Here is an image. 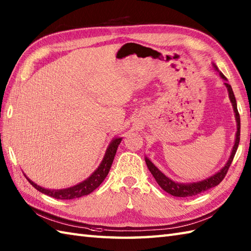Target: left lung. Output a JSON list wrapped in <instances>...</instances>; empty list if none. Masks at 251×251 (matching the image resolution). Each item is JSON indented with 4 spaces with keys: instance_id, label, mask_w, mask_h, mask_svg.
<instances>
[{
    "instance_id": "8db88e82",
    "label": "left lung",
    "mask_w": 251,
    "mask_h": 251,
    "mask_svg": "<svg viewBox=\"0 0 251 251\" xmlns=\"http://www.w3.org/2000/svg\"><path fill=\"white\" fill-rule=\"evenodd\" d=\"M214 68L216 69V71L219 73V75L224 80H226V78L224 75L223 73H220L218 71L217 66L213 64ZM226 90L229 92V98H230V101L232 103V107L233 110H234V113H235V120H236V126H237V131H236V136H235V141H234V145H233V149H232V152L231 155L229 157L228 161H226V164L225 165V167L219 170L217 173H215L214 176H209L205 179L200 180V182H195V183H177V182H174L171 178H169L168 176H166L164 173H162L158 168H157L152 161H151L148 157H145V162H147V166L149 168L150 172L153 174L154 178L156 179V182L158 183V185L160 187L164 189L165 191H167L168 194H170L171 196L174 197H180V198H186V197H194L201 194V192H204L208 189H211L215 186H217L221 180H223L226 176V172H228L229 168L232 164V160L234 158L235 153L237 151L238 148V143H240V136H241V120H240V114H238L237 111V106H236V99L234 96V93L232 91V87L229 83H225Z\"/></svg>"
}]
</instances>
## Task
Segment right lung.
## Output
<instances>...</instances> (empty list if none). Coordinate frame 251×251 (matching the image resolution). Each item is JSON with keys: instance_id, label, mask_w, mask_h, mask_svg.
<instances>
[{"instance_id": "1", "label": "right lung", "mask_w": 251, "mask_h": 251, "mask_svg": "<svg viewBox=\"0 0 251 251\" xmlns=\"http://www.w3.org/2000/svg\"><path fill=\"white\" fill-rule=\"evenodd\" d=\"M121 141H122V138H114L112 141L110 142L106 153H104L103 159L100 162V165H99L96 170L92 173V176L90 177H87L85 180H83V182L73 186V187L65 188V189H47L42 187V186L35 184L33 180H31L25 176H25L26 177V179L30 182V184L34 188H36L38 191L43 192V194L47 196L54 198V199L71 200V199H75V198L86 196L91 194L92 191H94L108 176L110 168L112 166L114 156L116 154V150H118Z\"/></svg>"}]
</instances>
